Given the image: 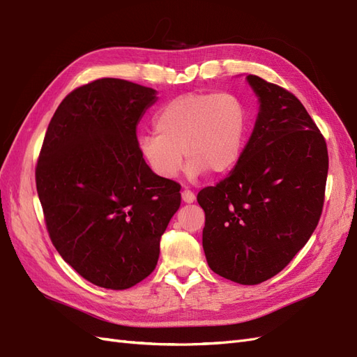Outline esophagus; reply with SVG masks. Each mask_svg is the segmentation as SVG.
<instances>
[{
  "label": "esophagus",
  "instance_id": "esophagus-1",
  "mask_svg": "<svg viewBox=\"0 0 357 357\" xmlns=\"http://www.w3.org/2000/svg\"><path fill=\"white\" fill-rule=\"evenodd\" d=\"M181 199L186 202V204H190V202L195 201V194L194 192H190L189 189H185L181 192Z\"/></svg>",
  "mask_w": 357,
  "mask_h": 357
}]
</instances>
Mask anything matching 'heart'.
Masks as SVG:
<instances>
[{
    "instance_id": "1",
    "label": "heart",
    "mask_w": 357,
    "mask_h": 357,
    "mask_svg": "<svg viewBox=\"0 0 357 357\" xmlns=\"http://www.w3.org/2000/svg\"><path fill=\"white\" fill-rule=\"evenodd\" d=\"M155 133L141 135L138 150L150 169L172 180L189 160L188 174H225L242 156L248 114L243 102L231 93H189L159 109Z\"/></svg>"
}]
</instances>
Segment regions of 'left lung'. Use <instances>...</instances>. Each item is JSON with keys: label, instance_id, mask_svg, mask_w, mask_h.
<instances>
[{"label": "left lung", "instance_id": "left-lung-1", "mask_svg": "<svg viewBox=\"0 0 357 357\" xmlns=\"http://www.w3.org/2000/svg\"><path fill=\"white\" fill-rule=\"evenodd\" d=\"M255 126L229 176L199 190L208 267L255 285L291 261L319 224L329 156L323 135L294 94L255 75Z\"/></svg>", "mask_w": 357, "mask_h": 357}]
</instances>
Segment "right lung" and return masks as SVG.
I'll list each match as a JSON object with an SVG mask.
<instances>
[{
	"label": "right lung",
	"mask_w": 357,
	"mask_h": 357,
	"mask_svg": "<svg viewBox=\"0 0 357 357\" xmlns=\"http://www.w3.org/2000/svg\"><path fill=\"white\" fill-rule=\"evenodd\" d=\"M158 91L103 78L67 94L47 126L36 185L55 249L91 284L126 290L158 264L180 185L158 177L137 126Z\"/></svg>",
	"instance_id": "1"
}]
</instances>
